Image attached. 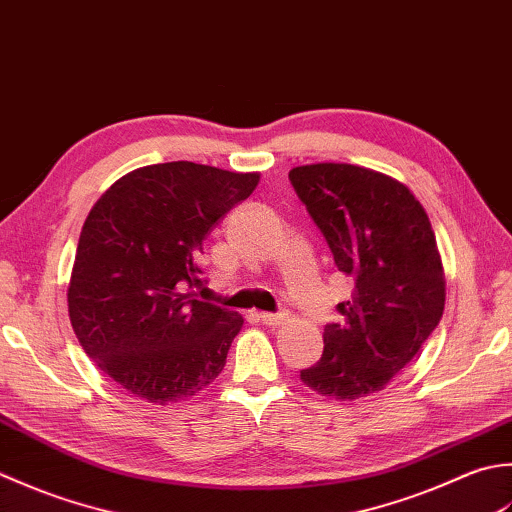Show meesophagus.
I'll list each match as a JSON object with an SVG mask.
<instances>
[{
	"instance_id": "obj_1",
	"label": "esophagus",
	"mask_w": 512,
	"mask_h": 512,
	"mask_svg": "<svg viewBox=\"0 0 512 512\" xmlns=\"http://www.w3.org/2000/svg\"><path fill=\"white\" fill-rule=\"evenodd\" d=\"M258 320L267 327H278L285 322V314H258Z\"/></svg>"
}]
</instances>
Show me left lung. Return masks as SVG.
Segmentation results:
<instances>
[{"label":"left lung","mask_w":512,"mask_h":512,"mask_svg":"<svg viewBox=\"0 0 512 512\" xmlns=\"http://www.w3.org/2000/svg\"><path fill=\"white\" fill-rule=\"evenodd\" d=\"M289 181L325 236L338 271L353 278L325 349L300 380L336 400L382 391L435 331L444 271L435 234L409 187L349 163L300 165Z\"/></svg>","instance_id":"obj_1"}]
</instances>
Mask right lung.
Instances as JSON below:
<instances>
[{"label": "right lung", "mask_w": 512, "mask_h": 512, "mask_svg": "<svg viewBox=\"0 0 512 512\" xmlns=\"http://www.w3.org/2000/svg\"><path fill=\"white\" fill-rule=\"evenodd\" d=\"M256 172L190 161L125 174L83 223L68 287L83 351L125 391L187 400L223 371L243 318L196 300L205 236L254 192Z\"/></svg>", "instance_id": "obj_1"}]
</instances>
